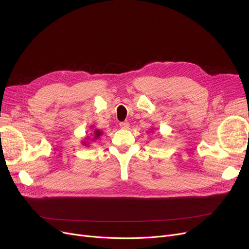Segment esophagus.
<instances>
[{"label": "esophagus", "instance_id": "34e87169", "mask_svg": "<svg viewBox=\"0 0 249 249\" xmlns=\"http://www.w3.org/2000/svg\"><path fill=\"white\" fill-rule=\"evenodd\" d=\"M120 126H121L122 128H128L129 124H128L127 122H122V123H120Z\"/></svg>", "mask_w": 249, "mask_h": 249}]
</instances>
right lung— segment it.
Instances as JSON below:
<instances>
[{
  "label": "right lung",
  "instance_id": "1",
  "mask_svg": "<svg viewBox=\"0 0 249 249\" xmlns=\"http://www.w3.org/2000/svg\"><path fill=\"white\" fill-rule=\"evenodd\" d=\"M95 135H96V137L100 136V132H99V131H96V132H95Z\"/></svg>",
  "mask_w": 249,
  "mask_h": 249
}]
</instances>
